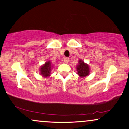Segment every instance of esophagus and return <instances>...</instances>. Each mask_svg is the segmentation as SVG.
<instances>
[{
    "mask_svg": "<svg viewBox=\"0 0 129 129\" xmlns=\"http://www.w3.org/2000/svg\"><path fill=\"white\" fill-rule=\"evenodd\" d=\"M69 61H70V59L69 58H65L64 59H63V62H64L66 63H68L69 62Z\"/></svg>",
    "mask_w": 129,
    "mask_h": 129,
    "instance_id": "34e87169",
    "label": "esophagus"
}]
</instances>
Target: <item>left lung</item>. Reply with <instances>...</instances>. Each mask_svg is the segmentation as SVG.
<instances>
[{"mask_svg": "<svg viewBox=\"0 0 129 129\" xmlns=\"http://www.w3.org/2000/svg\"><path fill=\"white\" fill-rule=\"evenodd\" d=\"M77 74H78L81 78L88 76L90 73L89 67L87 63H85L82 59H79L78 65L76 66Z\"/></svg>", "mask_w": 129, "mask_h": 129, "instance_id": "left-lung-1", "label": "left lung"}]
</instances>
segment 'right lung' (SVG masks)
<instances>
[{
	"mask_svg": "<svg viewBox=\"0 0 129 129\" xmlns=\"http://www.w3.org/2000/svg\"><path fill=\"white\" fill-rule=\"evenodd\" d=\"M52 66L53 65L51 63V62L49 60L41 66V67L40 68V72L42 76L48 77L50 76L51 70H52L53 67Z\"/></svg>",
	"mask_w": 129,
	"mask_h": 129,
	"instance_id": "right-lung-1",
	"label": "right lung"
}]
</instances>
